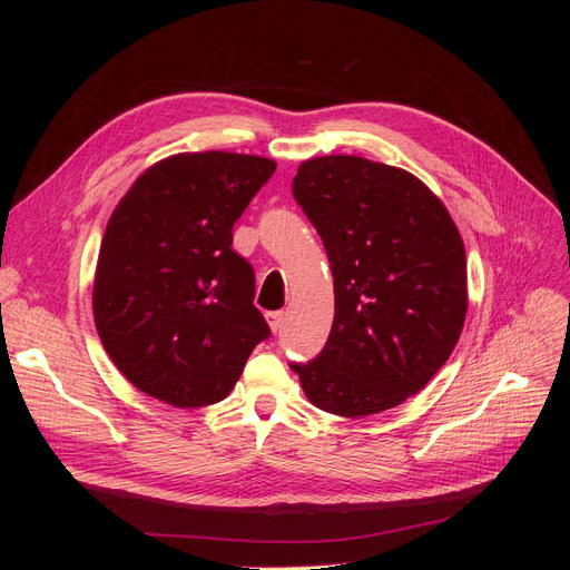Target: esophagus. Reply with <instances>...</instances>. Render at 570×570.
Listing matches in <instances>:
<instances>
[{
    "label": "esophagus",
    "mask_w": 570,
    "mask_h": 570,
    "mask_svg": "<svg viewBox=\"0 0 570 570\" xmlns=\"http://www.w3.org/2000/svg\"><path fill=\"white\" fill-rule=\"evenodd\" d=\"M266 321H268L271 333H281L283 331V323H285V314L283 312H268Z\"/></svg>",
    "instance_id": "1"
}]
</instances>
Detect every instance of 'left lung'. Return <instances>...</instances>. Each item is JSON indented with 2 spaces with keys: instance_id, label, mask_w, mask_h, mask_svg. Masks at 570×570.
<instances>
[{
  "instance_id": "left-lung-1",
  "label": "left lung",
  "mask_w": 570,
  "mask_h": 570,
  "mask_svg": "<svg viewBox=\"0 0 570 570\" xmlns=\"http://www.w3.org/2000/svg\"><path fill=\"white\" fill-rule=\"evenodd\" d=\"M292 195L325 245L335 318L323 352L289 368L335 416L400 406L444 366L469 312L456 223L409 170L350 154L302 161Z\"/></svg>"
}]
</instances>
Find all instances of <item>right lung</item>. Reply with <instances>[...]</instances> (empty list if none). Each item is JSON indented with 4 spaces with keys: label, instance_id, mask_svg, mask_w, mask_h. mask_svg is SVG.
<instances>
[{
    "label": "right lung",
    "instance_id": "right-lung-1",
    "mask_svg": "<svg viewBox=\"0 0 570 570\" xmlns=\"http://www.w3.org/2000/svg\"><path fill=\"white\" fill-rule=\"evenodd\" d=\"M275 161L235 151H183L149 166L101 237L92 314L128 381L178 409L226 400L271 335L254 306V271L233 226Z\"/></svg>",
    "mask_w": 570,
    "mask_h": 570
}]
</instances>
